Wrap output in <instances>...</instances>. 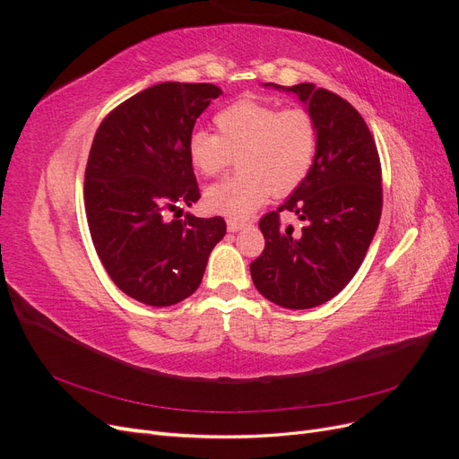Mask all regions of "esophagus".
Returning a JSON list of instances; mask_svg holds the SVG:
<instances>
[{"instance_id": "1", "label": "esophagus", "mask_w": 459, "mask_h": 459, "mask_svg": "<svg viewBox=\"0 0 459 459\" xmlns=\"http://www.w3.org/2000/svg\"><path fill=\"white\" fill-rule=\"evenodd\" d=\"M243 228H245V224H243V221H238V220H228V231L235 233V231H239V230H243Z\"/></svg>"}]
</instances>
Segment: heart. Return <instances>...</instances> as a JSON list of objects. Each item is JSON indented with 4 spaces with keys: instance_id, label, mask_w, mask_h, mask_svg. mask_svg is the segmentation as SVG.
<instances>
[{
    "instance_id": "b5f03b06",
    "label": "heart",
    "mask_w": 459,
    "mask_h": 459,
    "mask_svg": "<svg viewBox=\"0 0 459 459\" xmlns=\"http://www.w3.org/2000/svg\"><path fill=\"white\" fill-rule=\"evenodd\" d=\"M216 134L195 130L187 152L203 176L224 172L239 155V176L204 191L208 211L230 220H247L272 191L285 195L308 176L317 143L316 120L302 107L277 108L251 97L233 101L214 115Z\"/></svg>"
}]
</instances>
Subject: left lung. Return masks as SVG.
Instances as JSON below:
<instances>
[{"instance_id": "left-lung-1", "label": "left lung", "mask_w": 459, "mask_h": 459, "mask_svg": "<svg viewBox=\"0 0 459 459\" xmlns=\"http://www.w3.org/2000/svg\"><path fill=\"white\" fill-rule=\"evenodd\" d=\"M266 86L307 105L317 143L308 176L277 211L262 216L266 245L251 275L277 307L307 310L339 295L364 262L383 208L381 162L366 120L337 93L314 84ZM283 210L307 221L300 236L281 228Z\"/></svg>"}]
</instances>
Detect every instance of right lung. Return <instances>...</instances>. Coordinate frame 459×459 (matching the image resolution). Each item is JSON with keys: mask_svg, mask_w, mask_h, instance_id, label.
<instances>
[{"mask_svg": "<svg viewBox=\"0 0 459 459\" xmlns=\"http://www.w3.org/2000/svg\"><path fill=\"white\" fill-rule=\"evenodd\" d=\"M220 93L214 84L162 82L110 110L93 137L84 182L91 241L122 293L149 307L195 293L226 235L221 216L166 220L201 197L187 142Z\"/></svg>", "mask_w": 459, "mask_h": 459, "instance_id": "right-lung-1", "label": "right lung"}]
</instances>
